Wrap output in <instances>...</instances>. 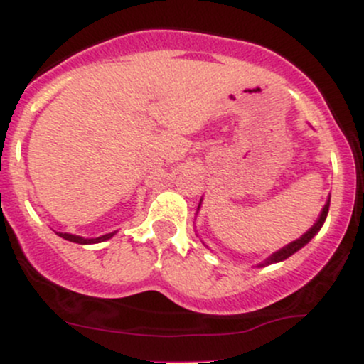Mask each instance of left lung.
<instances>
[{
	"mask_svg": "<svg viewBox=\"0 0 364 364\" xmlns=\"http://www.w3.org/2000/svg\"><path fill=\"white\" fill-rule=\"evenodd\" d=\"M200 205H202V198H200L198 208H196V214H198V210H200ZM328 207H330V196H328L327 203H325L323 208H321V212H320L318 219H316V223L313 224L311 228L308 229V231L304 232V235H303L301 237H298V240H296V241H291L289 245L282 246L281 250H277V252H274L272 255H270L269 258H267V260H263L262 263H258V267L272 265V263H279V262L286 260V258H289L291 255H294L296 252H299V250H301L304 245H308V243H310V241L313 240V237H315L316 232H318L320 229H321V225H323L325 219H327V214H328Z\"/></svg>",
	"mask_w": 364,
	"mask_h": 364,
	"instance_id": "8db88e82",
	"label": "left lung"
}]
</instances>
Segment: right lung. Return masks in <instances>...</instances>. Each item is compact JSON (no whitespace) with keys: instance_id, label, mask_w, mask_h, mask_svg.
Listing matches in <instances>:
<instances>
[{"instance_id":"add662e5","label":"right lung","mask_w":364,"mask_h":364,"mask_svg":"<svg viewBox=\"0 0 364 364\" xmlns=\"http://www.w3.org/2000/svg\"><path fill=\"white\" fill-rule=\"evenodd\" d=\"M118 231L107 232V235H102L99 237H83V236H77V235H70V232H56L58 236L63 237L66 241H72V243H78V245H95V243H102V241L111 240L112 236L116 235Z\"/></svg>"}]
</instances>
